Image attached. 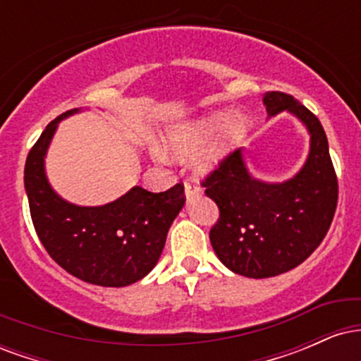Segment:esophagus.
Listing matches in <instances>:
<instances>
[{"label":"esophagus","mask_w":361,"mask_h":361,"mask_svg":"<svg viewBox=\"0 0 361 361\" xmlns=\"http://www.w3.org/2000/svg\"><path fill=\"white\" fill-rule=\"evenodd\" d=\"M202 193V188L195 183L193 180H186L185 181V195L186 198H193V197H198V195Z\"/></svg>","instance_id":"esophagus-1"}]
</instances>
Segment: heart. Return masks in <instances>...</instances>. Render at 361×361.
<instances>
[{"label":"heart","instance_id":"1","mask_svg":"<svg viewBox=\"0 0 361 361\" xmlns=\"http://www.w3.org/2000/svg\"><path fill=\"white\" fill-rule=\"evenodd\" d=\"M247 122L241 114L214 111L205 117L171 127L166 134V147L175 156H188L204 144L195 164L200 171H210L238 147L246 134Z\"/></svg>","mask_w":361,"mask_h":361}]
</instances>
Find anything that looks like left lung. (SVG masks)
<instances>
[{"instance_id": "8db88e82", "label": "left lung", "mask_w": 361, "mask_h": 361, "mask_svg": "<svg viewBox=\"0 0 361 361\" xmlns=\"http://www.w3.org/2000/svg\"><path fill=\"white\" fill-rule=\"evenodd\" d=\"M263 103L270 117L288 111L309 130V156L300 171L283 183L256 180L238 149L202 181L221 212L210 229L215 255L247 279H270L299 267L322 243L338 204V178L319 118L281 91H268Z\"/></svg>"}]
</instances>
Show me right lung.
I'll list each match as a JSON object with an SVG mask.
<instances>
[{
  "label": "right lung",
  "instance_id": "obj_1",
  "mask_svg": "<svg viewBox=\"0 0 361 361\" xmlns=\"http://www.w3.org/2000/svg\"><path fill=\"white\" fill-rule=\"evenodd\" d=\"M66 111L52 120L30 149L25 163V190L32 222L51 258L82 281L127 287L156 267L169 227L185 205L178 183L161 193L134 186L100 207L74 205L52 190L45 176V154Z\"/></svg>",
  "mask_w": 361,
  "mask_h": 361
}]
</instances>
